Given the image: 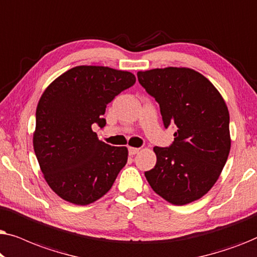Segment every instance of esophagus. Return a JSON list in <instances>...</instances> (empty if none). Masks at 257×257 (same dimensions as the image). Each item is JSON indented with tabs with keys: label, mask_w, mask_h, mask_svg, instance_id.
Wrapping results in <instances>:
<instances>
[{
	"label": "esophagus",
	"mask_w": 257,
	"mask_h": 257,
	"mask_svg": "<svg viewBox=\"0 0 257 257\" xmlns=\"http://www.w3.org/2000/svg\"><path fill=\"white\" fill-rule=\"evenodd\" d=\"M140 149H137V147H128V154L130 156H135L139 152Z\"/></svg>",
	"instance_id": "esophagus-1"
}]
</instances>
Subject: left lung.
Segmentation results:
<instances>
[{
  "label": "left lung",
  "instance_id": "obj_1",
  "mask_svg": "<svg viewBox=\"0 0 257 257\" xmlns=\"http://www.w3.org/2000/svg\"><path fill=\"white\" fill-rule=\"evenodd\" d=\"M160 106L165 128H175L168 147H154L157 164L145 177L154 192L173 205L195 201L213 187L230 151L229 112L215 86L187 68L137 73Z\"/></svg>",
  "mask_w": 257,
  "mask_h": 257
}]
</instances>
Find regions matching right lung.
Here are the masks:
<instances>
[{"label":"right lung","mask_w":257,"mask_h":257,"mask_svg":"<svg viewBox=\"0 0 257 257\" xmlns=\"http://www.w3.org/2000/svg\"><path fill=\"white\" fill-rule=\"evenodd\" d=\"M133 73L76 66L55 79L38 101L34 150L44 179L58 196L89 205L110 191L127 163V149L98 139L106 105L135 85Z\"/></svg>","instance_id":"add662e5"}]
</instances>
